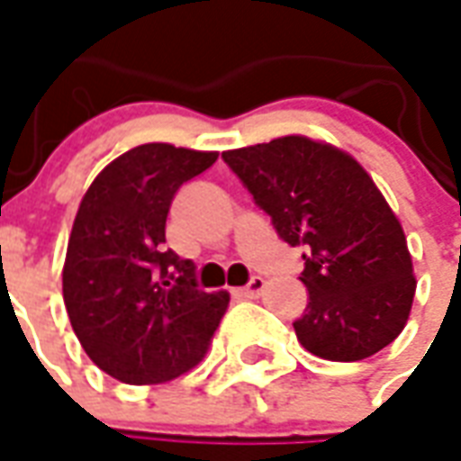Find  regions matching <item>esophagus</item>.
<instances>
[{
    "label": "esophagus",
    "mask_w": 461,
    "mask_h": 461,
    "mask_svg": "<svg viewBox=\"0 0 461 461\" xmlns=\"http://www.w3.org/2000/svg\"><path fill=\"white\" fill-rule=\"evenodd\" d=\"M264 288H266L264 278H261V276H251V281H249L244 288H240L237 295H241V298H258V295L264 293Z\"/></svg>",
    "instance_id": "1"
}]
</instances>
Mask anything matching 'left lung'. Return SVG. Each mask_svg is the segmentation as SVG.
<instances>
[{"label":"left lung","instance_id":"1","mask_svg":"<svg viewBox=\"0 0 461 461\" xmlns=\"http://www.w3.org/2000/svg\"><path fill=\"white\" fill-rule=\"evenodd\" d=\"M285 244L303 247L298 342L330 361L381 352L408 322L415 276L401 221L369 173L305 136L221 153Z\"/></svg>","mask_w":461,"mask_h":461}]
</instances>
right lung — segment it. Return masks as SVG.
I'll use <instances>...</instances> for the list:
<instances>
[{
	"mask_svg": "<svg viewBox=\"0 0 461 461\" xmlns=\"http://www.w3.org/2000/svg\"><path fill=\"white\" fill-rule=\"evenodd\" d=\"M214 161V151L136 146L92 180L75 214L63 300L87 357L117 381L163 384L193 369L230 305L166 249L173 197Z\"/></svg>",
	"mask_w": 461,
	"mask_h": 461,
	"instance_id": "add662e5",
	"label": "right lung"
}]
</instances>
